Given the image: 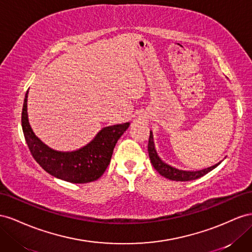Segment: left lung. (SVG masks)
<instances>
[{
    "mask_svg": "<svg viewBox=\"0 0 252 252\" xmlns=\"http://www.w3.org/2000/svg\"><path fill=\"white\" fill-rule=\"evenodd\" d=\"M148 151H149V156H150L151 162H152L154 169L161 176L166 177L168 179H171V181H175V182H189V181H194V179H197L199 177L206 175L207 173H209L210 171H212L213 169L217 168L219 164L222 160H224V159H222V160L219 161L218 163L213 164V166H211V167H208V168H205V169H202V170H196V171L179 170L177 168L172 167V166H170V164L164 162L159 157V155L157 154L152 131H150Z\"/></svg>",
    "mask_w": 252,
    "mask_h": 252,
    "instance_id": "8db88e82",
    "label": "left lung"
}]
</instances>
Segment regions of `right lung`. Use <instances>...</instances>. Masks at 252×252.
<instances>
[{"label":"right lung","mask_w":252,"mask_h":252,"mask_svg":"<svg viewBox=\"0 0 252 252\" xmlns=\"http://www.w3.org/2000/svg\"><path fill=\"white\" fill-rule=\"evenodd\" d=\"M28 91L22 110V128L32 157L47 173L73 184H86L97 181L110 164L115 146L130 122L102 127L88 145L63 152L46 146L33 133L27 113Z\"/></svg>","instance_id":"1"}]
</instances>
